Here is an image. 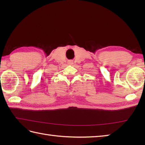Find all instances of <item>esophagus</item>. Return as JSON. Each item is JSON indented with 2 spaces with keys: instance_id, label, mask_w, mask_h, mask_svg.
<instances>
[{
  "instance_id": "esophagus-1",
  "label": "esophagus",
  "mask_w": 145,
  "mask_h": 145,
  "mask_svg": "<svg viewBox=\"0 0 145 145\" xmlns=\"http://www.w3.org/2000/svg\"><path fill=\"white\" fill-rule=\"evenodd\" d=\"M73 63V61H69V64H70V65H72Z\"/></svg>"
}]
</instances>
